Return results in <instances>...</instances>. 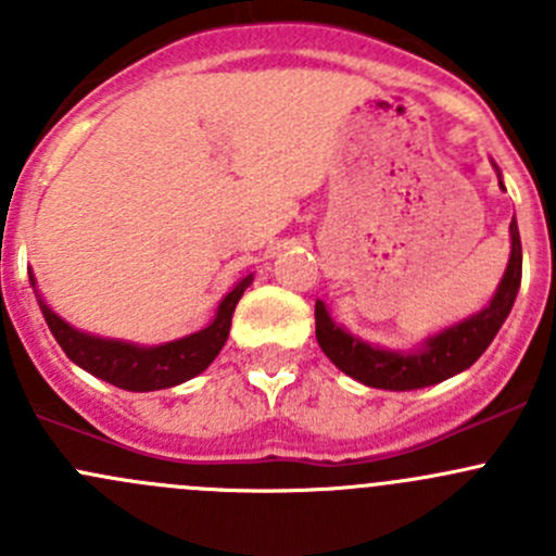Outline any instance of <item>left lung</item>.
I'll return each instance as SVG.
<instances>
[{
  "mask_svg": "<svg viewBox=\"0 0 556 556\" xmlns=\"http://www.w3.org/2000/svg\"><path fill=\"white\" fill-rule=\"evenodd\" d=\"M495 172L497 179H501L497 166ZM508 231H511V255H508L506 274H503L492 301L481 312L428 336L412 350H387V346L363 341L361 336H352L344 325L330 317L323 301H317L314 304V323H317L319 350L346 377L366 387H377V390H422V387L439 384L454 377V374L470 368L492 344L501 325L511 314V306L519 293L521 239L517 217L511 220Z\"/></svg>",
  "mask_w": 556,
  "mask_h": 556,
  "instance_id": "1",
  "label": "left lung"
}]
</instances>
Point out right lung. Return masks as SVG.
Masks as SVG:
<instances>
[{
	"label": "right lung",
	"instance_id": "obj_1",
	"mask_svg": "<svg viewBox=\"0 0 556 556\" xmlns=\"http://www.w3.org/2000/svg\"><path fill=\"white\" fill-rule=\"evenodd\" d=\"M29 282L37 293V279L29 271ZM252 285V274L239 279L233 285L231 293L223 295V301L217 304L215 317L206 328L195 330V333L182 336V339L164 341V344H134V341H121V339H102V336L86 333V330H77L75 325H70L66 319H61L59 314L45 304L42 295L37 293V304L42 309L45 323H48L50 333L59 341L61 350L66 352L75 366H80L83 371L93 374L102 382H110L121 390L131 392H153V390H166V387L182 384L188 379L199 377L201 371L210 368V363L220 355L223 344L228 339V330H231V317L237 309L239 299L244 295V290Z\"/></svg>",
	"mask_w": 556,
	"mask_h": 556
}]
</instances>
